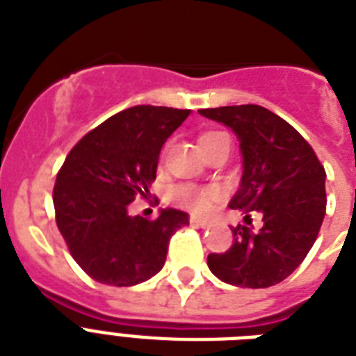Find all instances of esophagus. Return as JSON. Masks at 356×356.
I'll return each instance as SVG.
<instances>
[{
    "mask_svg": "<svg viewBox=\"0 0 356 356\" xmlns=\"http://www.w3.org/2000/svg\"><path fill=\"white\" fill-rule=\"evenodd\" d=\"M190 223H192L194 227H201V229H205L211 225V222H209V220H203V218H197V216L190 218Z\"/></svg>",
    "mask_w": 356,
    "mask_h": 356,
    "instance_id": "obj_1",
    "label": "esophagus"
}]
</instances>
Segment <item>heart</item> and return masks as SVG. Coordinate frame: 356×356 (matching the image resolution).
Here are the masks:
<instances>
[{"label": "heart", "instance_id": "obj_1", "mask_svg": "<svg viewBox=\"0 0 356 356\" xmlns=\"http://www.w3.org/2000/svg\"><path fill=\"white\" fill-rule=\"evenodd\" d=\"M222 133H209L201 136V142L211 136H216ZM172 195L179 203H183L184 207H188L195 212H207L211 209L212 201L216 200V190L211 188H197V186H177L173 188Z\"/></svg>", "mask_w": 356, "mask_h": 356}]
</instances>
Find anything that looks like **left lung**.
<instances>
[{
    "mask_svg": "<svg viewBox=\"0 0 356 356\" xmlns=\"http://www.w3.org/2000/svg\"><path fill=\"white\" fill-rule=\"evenodd\" d=\"M201 116L236 134L242 153L234 211L262 216V229L238 225L225 253L207 257L220 281L268 288L284 281L314 245L325 216V170L309 142L288 122L260 105L201 108Z\"/></svg>",
    "mask_w": 356,
    "mask_h": 356,
    "instance_id": "obj_1",
    "label": "left lung"
}]
</instances>
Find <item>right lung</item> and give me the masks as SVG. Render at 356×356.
<instances>
[{
    "label": "right lung",
    "instance_id": "obj_1",
    "mask_svg": "<svg viewBox=\"0 0 356 356\" xmlns=\"http://www.w3.org/2000/svg\"><path fill=\"white\" fill-rule=\"evenodd\" d=\"M190 111L136 105L83 136L53 188L57 227L86 275L108 286L147 281L166 262L172 234L188 214L162 209L149 222L129 216L134 195L149 194L164 142Z\"/></svg>",
    "mask_w": 356,
    "mask_h": 356
}]
</instances>
